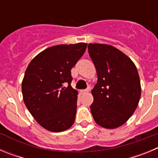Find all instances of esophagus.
I'll list each match as a JSON object with an SVG mask.
<instances>
[{
    "label": "esophagus",
    "mask_w": 158,
    "mask_h": 158,
    "mask_svg": "<svg viewBox=\"0 0 158 158\" xmlns=\"http://www.w3.org/2000/svg\"><path fill=\"white\" fill-rule=\"evenodd\" d=\"M81 92L82 93H88V92H89V88H88V89H82V90H81Z\"/></svg>",
    "instance_id": "1"
}]
</instances>
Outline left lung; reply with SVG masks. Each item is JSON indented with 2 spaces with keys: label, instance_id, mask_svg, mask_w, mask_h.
I'll use <instances>...</instances> for the list:
<instances>
[{
  "label": "left lung",
  "instance_id": "8db88e82",
  "mask_svg": "<svg viewBox=\"0 0 158 158\" xmlns=\"http://www.w3.org/2000/svg\"><path fill=\"white\" fill-rule=\"evenodd\" d=\"M88 49L98 77L92 90V115L103 127H118L129 119L139 104V73L131 58L112 46L89 43Z\"/></svg>",
  "mask_w": 158,
  "mask_h": 158
}]
</instances>
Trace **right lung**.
I'll return each mask as SVG.
<instances>
[{
  "instance_id": "right-lung-1",
  "label": "right lung",
  "mask_w": 158,
  "mask_h": 158,
  "mask_svg": "<svg viewBox=\"0 0 158 158\" xmlns=\"http://www.w3.org/2000/svg\"><path fill=\"white\" fill-rule=\"evenodd\" d=\"M87 43L49 47L29 63L22 93L26 107L47 131L61 132L75 120L77 91L70 85L71 69L84 54Z\"/></svg>"
}]
</instances>
